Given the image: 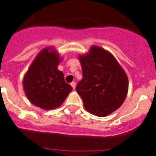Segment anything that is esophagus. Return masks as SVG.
<instances>
[{"mask_svg":"<svg viewBox=\"0 0 156 156\" xmlns=\"http://www.w3.org/2000/svg\"><path fill=\"white\" fill-rule=\"evenodd\" d=\"M70 86H72V87H73V89H75V86H76V84H75V82H72L71 83H70Z\"/></svg>","mask_w":156,"mask_h":156,"instance_id":"obj_1","label":"esophagus"}]
</instances>
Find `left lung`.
<instances>
[{
  "mask_svg": "<svg viewBox=\"0 0 156 156\" xmlns=\"http://www.w3.org/2000/svg\"><path fill=\"white\" fill-rule=\"evenodd\" d=\"M79 60L83 77L76 90L86 110L105 116L120 108L127 96L129 81L112 54L93 46L88 54L79 56Z\"/></svg>",
  "mask_w": 156,
  "mask_h": 156,
  "instance_id": "left-lung-1",
  "label": "left lung"
}]
</instances>
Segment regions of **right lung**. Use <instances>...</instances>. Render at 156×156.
Returning <instances> with one entry per match:
<instances>
[{
  "label": "right lung",
  "mask_w": 156,
  "mask_h": 156,
  "mask_svg": "<svg viewBox=\"0 0 156 156\" xmlns=\"http://www.w3.org/2000/svg\"><path fill=\"white\" fill-rule=\"evenodd\" d=\"M51 48L40 52L30 66L23 78V90L28 100L44 109L60 106L73 90L66 83L63 73L58 70V54Z\"/></svg>",
  "instance_id": "add662e5"
}]
</instances>
